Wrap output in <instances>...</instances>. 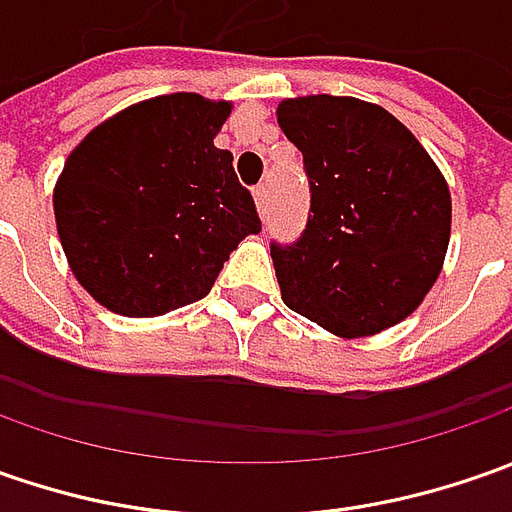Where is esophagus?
Listing matches in <instances>:
<instances>
[{
	"label": "esophagus",
	"mask_w": 512,
	"mask_h": 512,
	"mask_svg": "<svg viewBox=\"0 0 512 512\" xmlns=\"http://www.w3.org/2000/svg\"><path fill=\"white\" fill-rule=\"evenodd\" d=\"M253 199H256V207H259V216H265L267 213V185L265 182L253 187Z\"/></svg>",
	"instance_id": "esophagus-1"
}]
</instances>
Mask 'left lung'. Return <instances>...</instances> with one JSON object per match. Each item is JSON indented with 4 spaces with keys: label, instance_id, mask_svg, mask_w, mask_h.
Returning <instances> with one entry per match:
<instances>
[{
    "label": "left lung",
    "instance_id": "1",
    "mask_svg": "<svg viewBox=\"0 0 512 512\" xmlns=\"http://www.w3.org/2000/svg\"><path fill=\"white\" fill-rule=\"evenodd\" d=\"M276 116L310 179L305 233L270 245L282 302L342 339L399 325L442 273V170L393 113L353 96L285 99Z\"/></svg>",
    "mask_w": 512,
    "mask_h": 512
}]
</instances>
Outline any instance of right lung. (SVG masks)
Listing matches in <instances>:
<instances>
[{"instance_id":"right-lung-1","label":"right lung","mask_w":512,"mask_h":512,"mask_svg":"<svg viewBox=\"0 0 512 512\" xmlns=\"http://www.w3.org/2000/svg\"><path fill=\"white\" fill-rule=\"evenodd\" d=\"M230 108L199 93L156 96L73 148L53 213L70 270L99 305L148 319L199 302L262 230L230 150L213 145Z\"/></svg>"}]
</instances>
